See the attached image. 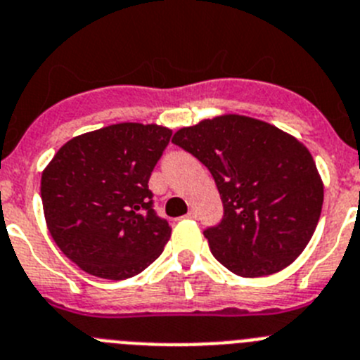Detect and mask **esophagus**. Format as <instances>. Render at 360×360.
<instances>
[{
	"instance_id": "34e87169",
	"label": "esophagus",
	"mask_w": 360,
	"mask_h": 360,
	"mask_svg": "<svg viewBox=\"0 0 360 360\" xmlns=\"http://www.w3.org/2000/svg\"><path fill=\"white\" fill-rule=\"evenodd\" d=\"M186 217H188V219H197V212H195V210H190V212L186 213Z\"/></svg>"
}]
</instances>
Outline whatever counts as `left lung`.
<instances>
[{"label":"left lung","instance_id":"8db88e82","mask_svg":"<svg viewBox=\"0 0 360 360\" xmlns=\"http://www.w3.org/2000/svg\"><path fill=\"white\" fill-rule=\"evenodd\" d=\"M172 141L212 172L224 219L204 231L213 257L242 278L274 274L312 238L325 188L309 148L274 125L220 115Z\"/></svg>","mask_w":360,"mask_h":360}]
</instances>
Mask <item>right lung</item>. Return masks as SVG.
Wrapping results in <instances>:
<instances>
[{
	"mask_svg": "<svg viewBox=\"0 0 360 360\" xmlns=\"http://www.w3.org/2000/svg\"><path fill=\"white\" fill-rule=\"evenodd\" d=\"M172 131L115 124L71 138L41 176L48 231L82 271L105 280L140 274L172 228L152 210L148 179Z\"/></svg>",
	"mask_w": 360,
	"mask_h": 360,
	"instance_id": "add662e5",
	"label": "right lung"
}]
</instances>
